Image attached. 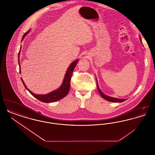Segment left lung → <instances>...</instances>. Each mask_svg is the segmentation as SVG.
<instances>
[{
	"label": "left lung",
	"mask_w": 155,
	"mask_h": 155,
	"mask_svg": "<svg viewBox=\"0 0 155 155\" xmlns=\"http://www.w3.org/2000/svg\"><path fill=\"white\" fill-rule=\"evenodd\" d=\"M140 42L142 43V41H141V38H140ZM96 84H97V90L100 94V95H101V96L104 98V99L107 100V101H109V102H124L126 100V99H118V98H116V97H110V96H107L105 94H104L103 92L101 91V90L99 88V86H98V83H97V81L96 80Z\"/></svg>",
	"instance_id": "left-lung-1"
}]
</instances>
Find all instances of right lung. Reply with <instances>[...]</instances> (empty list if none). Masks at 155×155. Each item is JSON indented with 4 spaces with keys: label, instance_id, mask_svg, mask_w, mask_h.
I'll use <instances>...</instances> for the list:
<instances>
[{
    "label": "right lung",
    "instance_id": "obj_1",
    "mask_svg": "<svg viewBox=\"0 0 155 155\" xmlns=\"http://www.w3.org/2000/svg\"><path fill=\"white\" fill-rule=\"evenodd\" d=\"M30 30L28 31L27 32H25L24 34V35H23L22 38V39H24V38L25 37V35L30 32ZM21 48L20 49V51L18 53V64L20 67V73H21V70H20V51H21ZM78 61V60H76L74 61H73L72 63H71V64L69 66L68 68H67L66 73L65 74L64 80L63 81L62 84L61 85V86L59 87L58 89H56L55 91H53L51 92L48 94H45V95H38V94H35L33 92H32L31 91H30L27 88V87H26L24 82L23 81L22 78H21V81L22 83L24 85V87H25V88L27 89L29 92L30 94L34 96L35 97H36L39 101L45 102V103H51V102H54L56 101H58L60 99L63 98L64 97L66 96L67 94L69 92V90L70 88V80H71V78L72 76V74L74 71V68L76 66L77 62Z\"/></svg>",
    "mask_w": 155,
    "mask_h": 155
}]
</instances>
